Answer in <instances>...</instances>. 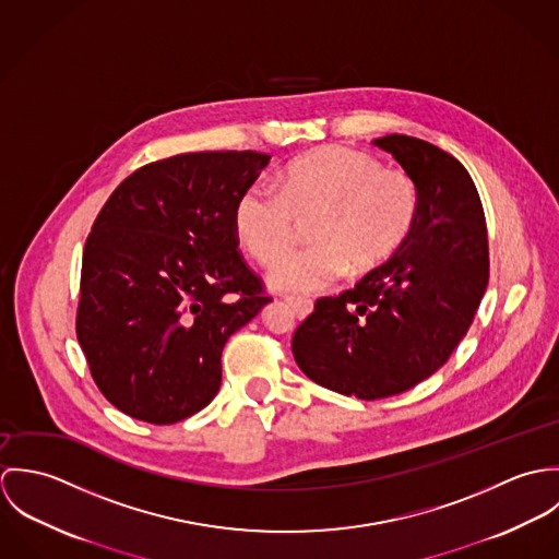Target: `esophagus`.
<instances>
[{
  "label": "esophagus",
  "instance_id": "esophagus-1",
  "mask_svg": "<svg viewBox=\"0 0 559 559\" xmlns=\"http://www.w3.org/2000/svg\"><path fill=\"white\" fill-rule=\"evenodd\" d=\"M288 306L295 310L297 319H310L314 314V304L310 299H288Z\"/></svg>",
  "mask_w": 559,
  "mask_h": 559
}]
</instances>
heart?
Masks as SVG:
<instances>
[{"instance_id":"b5f03b06","label":"heart","mask_w":559,"mask_h":559,"mask_svg":"<svg viewBox=\"0 0 559 559\" xmlns=\"http://www.w3.org/2000/svg\"><path fill=\"white\" fill-rule=\"evenodd\" d=\"M280 194L262 185L240 191L235 233L260 264L277 262L310 222L312 247L290 253L269 275L284 295H312L335 286L348 271H381L411 239L419 217V191L400 169H385L370 153L320 146L284 165Z\"/></svg>"}]
</instances>
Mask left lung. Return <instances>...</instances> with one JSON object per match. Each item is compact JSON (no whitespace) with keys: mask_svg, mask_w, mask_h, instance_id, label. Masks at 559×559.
<instances>
[{"mask_svg":"<svg viewBox=\"0 0 559 559\" xmlns=\"http://www.w3.org/2000/svg\"><path fill=\"white\" fill-rule=\"evenodd\" d=\"M419 191L399 255L340 297H322L293 337L301 372L361 400L396 396L435 374L467 335L488 286V239L469 171L408 135L372 142Z\"/></svg>","mask_w":559,"mask_h":559,"instance_id":"1","label":"left lung"}]
</instances>
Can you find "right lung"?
I'll return each mask as SVG.
<instances>
[{"instance_id":"right-lung-1","label":"right lung","mask_w":559,"mask_h":559,"mask_svg":"<svg viewBox=\"0 0 559 559\" xmlns=\"http://www.w3.org/2000/svg\"><path fill=\"white\" fill-rule=\"evenodd\" d=\"M269 159L176 155L133 171L100 209L83 249L78 340L122 413L163 426L217 396L228 337L271 304L233 224Z\"/></svg>"}]
</instances>
